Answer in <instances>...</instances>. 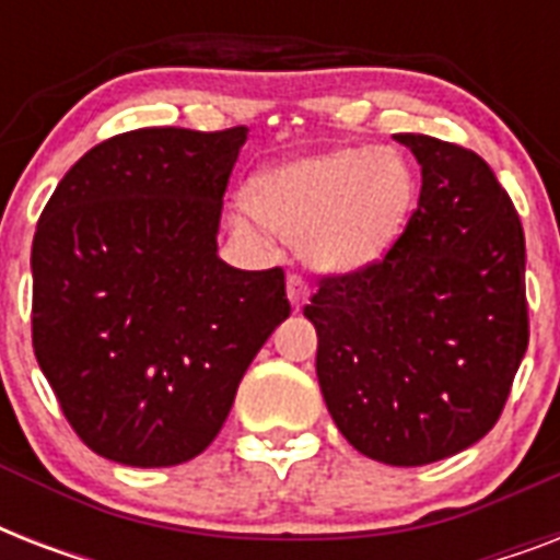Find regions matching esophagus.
<instances>
[{
  "instance_id": "esophagus-1",
  "label": "esophagus",
  "mask_w": 560,
  "mask_h": 560,
  "mask_svg": "<svg viewBox=\"0 0 560 560\" xmlns=\"http://www.w3.org/2000/svg\"><path fill=\"white\" fill-rule=\"evenodd\" d=\"M288 296L293 302V307H302L311 296V284H307L305 276H299V272H290L288 276Z\"/></svg>"
}]
</instances>
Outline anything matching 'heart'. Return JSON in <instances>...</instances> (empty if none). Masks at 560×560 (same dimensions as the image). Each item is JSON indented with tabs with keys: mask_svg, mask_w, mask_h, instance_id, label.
I'll return each mask as SVG.
<instances>
[{
	"mask_svg": "<svg viewBox=\"0 0 560 560\" xmlns=\"http://www.w3.org/2000/svg\"><path fill=\"white\" fill-rule=\"evenodd\" d=\"M249 209L316 267L351 270L381 258L416 206V171L392 148H337L258 174Z\"/></svg>",
	"mask_w": 560,
	"mask_h": 560,
	"instance_id": "1",
	"label": "heart"
}]
</instances>
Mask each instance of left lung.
I'll use <instances>...</instances> for the list:
<instances>
[{
  "label": "left lung",
  "mask_w": 560,
  "mask_h": 560,
  "mask_svg": "<svg viewBox=\"0 0 560 560\" xmlns=\"http://www.w3.org/2000/svg\"><path fill=\"white\" fill-rule=\"evenodd\" d=\"M421 197L374 261L319 276L305 305L334 424L363 456L416 468L497 424L529 346L526 237L479 153L398 133Z\"/></svg>",
  "instance_id": "obj_1"
}]
</instances>
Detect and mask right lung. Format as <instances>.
<instances>
[{
	"mask_svg": "<svg viewBox=\"0 0 560 560\" xmlns=\"http://www.w3.org/2000/svg\"><path fill=\"white\" fill-rule=\"evenodd\" d=\"M246 133H118L74 162L39 214L31 342L66 421L104 459L168 468L206 451L290 316L281 267L218 258Z\"/></svg>",
	"mask_w": 560,
	"mask_h": 560,
	"instance_id": "obj_1",
	"label": "right lung"
}]
</instances>
